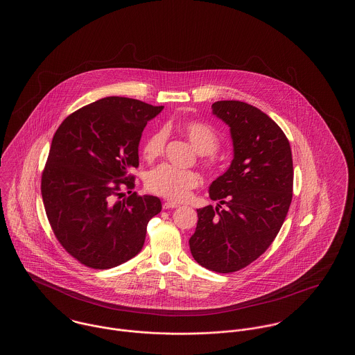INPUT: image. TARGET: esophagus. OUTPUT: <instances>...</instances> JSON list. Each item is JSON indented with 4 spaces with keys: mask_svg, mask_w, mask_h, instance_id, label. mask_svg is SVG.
<instances>
[{
    "mask_svg": "<svg viewBox=\"0 0 355 355\" xmlns=\"http://www.w3.org/2000/svg\"><path fill=\"white\" fill-rule=\"evenodd\" d=\"M180 205L177 202H173V201H168V202L164 203V209L168 210V209H174V207H178Z\"/></svg>",
    "mask_w": 355,
    "mask_h": 355,
    "instance_id": "34e87169",
    "label": "esophagus"
}]
</instances>
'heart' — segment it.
Here are the masks:
<instances>
[{"mask_svg": "<svg viewBox=\"0 0 355 355\" xmlns=\"http://www.w3.org/2000/svg\"><path fill=\"white\" fill-rule=\"evenodd\" d=\"M178 130L185 135L193 148L201 154L203 168L211 170L218 166V157L214 150L220 145V137L213 126L201 121L185 119L177 123ZM168 141V132L158 129L149 135L144 145V155L146 159H154L161 155ZM200 175L193 170L177 169L164 164L149 171L146 177V187L157 196L171 201H184L193 189L200 185Z\"/></svg>", "mask_w": 355, "mask_h": 355, "instance_id": "heart-1", "label": "heart"}]
</instances>
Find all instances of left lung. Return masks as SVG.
Wrapping results in <instances>:
<instances>
[{"instance_id":"8db88e82","label":"left lung","mask_w":355,"mask_h":355,"mask_svg":"<svg viewBox=\"0 0 355 355\" xmlns=\"http://www.w3.org/2000/svg\"><path fill=\"white\" fill-rule=\"evenodd\" d=\"M213 114L230 128L234 158L209 187L211 205L198 209L189 245L209 270L234 272L265 253L278 234L293 198V157L282 129L246 102L217 101Z\"/></svg>"}]
</instances>
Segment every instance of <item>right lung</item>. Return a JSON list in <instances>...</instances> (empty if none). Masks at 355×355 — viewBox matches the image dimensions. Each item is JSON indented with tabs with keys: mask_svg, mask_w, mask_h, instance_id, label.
Wrapping results in <instances>:
<instances>
[{
	"mask_svg": "<svg viewBox=\"0 0 355 355\" xmlns=\"http://www.w3.org/2000/svg\"><path fill=\"white\" fill-rule=\"evenodd\" d=\"M164 106L106 97L76 110L58 126L41 178L51 230L87 268H116L141 252L146 226L162 205L138 196V145L148 121ZM125 187L130 196L122 199Z\"/></svg>",
	"mask_w": 355,
	"mask_h": 355,
	"instance_id": "right-lung-1",
	"label": "right lung"
}]
</instances>
